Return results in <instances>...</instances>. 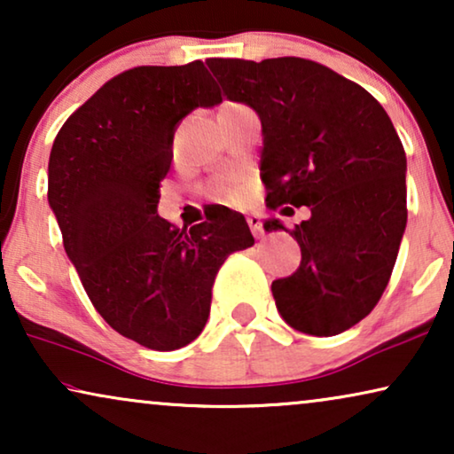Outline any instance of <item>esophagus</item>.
Masks as SVG:
<instances>
[{
	"label": "esophagus",
	"mask_w": 454,
	"mask_h": 454,
	"mask_svg": "<svg viewBox=\"0 0 454 454\" xmlns=\"http://www.w3.org/2000/svg\"><path fill=\"white\" fill-rule=\"evenodd\" d=\"M247 225H250L254 238H262L264 235V227H262V216L258 215H250L247 216Z\"/></svg>",
	"instance_id": "34e87169"
}]
</instances>
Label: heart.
<instances>
[{
	"label": "heart",
	"instance_id": "obj_1",
	"mask_svg": "<svg viewBox=\"0 0 454 454\" xmlns=\"http://www.w3.org/2000/svg\"><path fill=\"white\" fill-rule=\"evenodd\" d=\"M233 105V103H227ZM225 107V105H223ZM252 192V179L246 173H229V176L216 177L213 184L208 185V194L219 202L238 204L244 202Z\"/></svg>",
	"mask_w": 454,
	"mask_h": 454
}]
</instances>
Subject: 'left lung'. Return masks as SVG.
<instances>
[{
	"label": "left lung",
	"mask_w": 454,
	"mask_h": 454,
	"mask_svg": "<svg viewBox=\"0 0 454 454\" xmlns=\"http://www.w3.org/2000/svg\"><path fill=\"white\" fill-rule=\"evenodd\" d=\"M207 64L227 98L262 121L266 207L312 213L289 231L301 262L272 281L278 312L316 337L356 326L387 289L407 225V159L393 121L368 90L318 61ZM264 229L285 227L269 219Z\"/></svg>",
	"instance_id": "1"
}]
</instances>
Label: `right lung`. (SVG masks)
Instances as JSON below:
<instances>
[{
	"label": "right lung",
	"instance_id": "right-lung-1",
	"mask_svg": "<svg viewBox=\"0 0 454 454\" xmlns=\"http://www.w3.org/2000/svg\"><path fill=\"white\" fill-rule=\"evenodd\" d=\"M221 101L202 61L132 67L67 117L49 157V207L86 295L114 331L154 351L202 333L216 272L254 246L227 207L190 231L157 215L177 123Z\"/></svg>",
	"mask_w": 454,
	"mask_h": 454
}]
</instances>
